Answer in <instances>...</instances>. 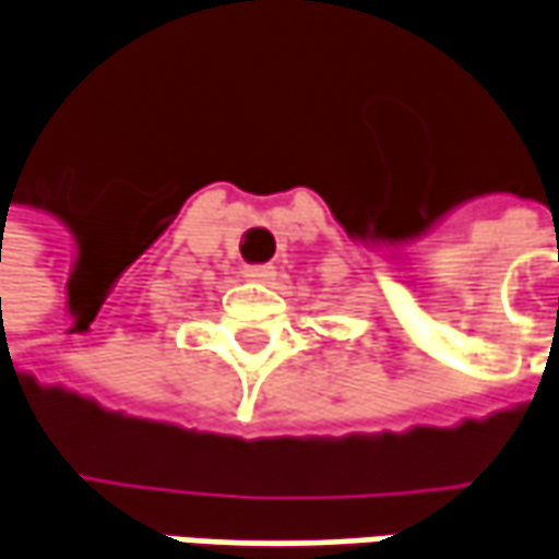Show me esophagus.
Instances as JSON below:
<instances>
[{
  "label": "esophagus",
  "mask_w": 559,
  "mask_h": 559,
  "mask_svg": "<svg viewBox=\"0 0 559 559\" xmlns=\"http://www.w3.org/2000/svg\"><path fill=\"white\" fill-rule=\"evenodd\" d=\"M245 276L248 280H254V283H270L273 276H276V270L270 264H254V266H245Z\"/></svg>",
  "instance_id": "34e87169"
}]
</instances>
